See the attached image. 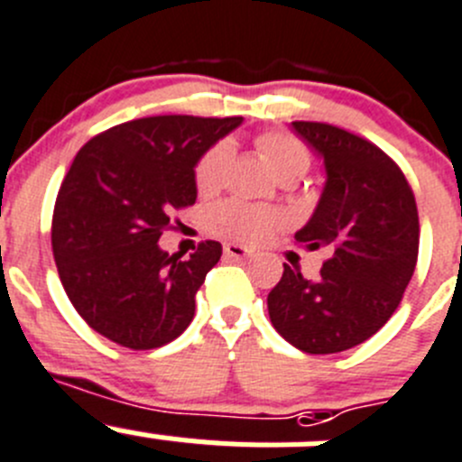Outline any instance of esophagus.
Returning a JSON list of instances; mask_svg holds the SVG:
<instances>
[{"mask_svg":"<svg viewBox=\"0 0 462 462\" xmlns=\"http://www.w3.org/2000/svg\"><path fill=\"white\" fill-rule=\"evenodd\" d=\"M223 253H226L227 257H235V259L253 257V250L245 248V245H241V244H226L223 245Z\"/></svg>","mask_w":462,"mask_h":462,"instance_id":"1","label":"esophagus"}]
</instances>
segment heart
<instances>
[{
  "label": "heart",
  "instance_id": "obj_1",
  "mask_svg": "<svg viewBox=\"0 0 462 462\" xmlns=\"http://www.w3.org/2000/svg\"><path fill=\"white\" fill-rule=\"evenodd\" d=\"M254 149L262 155L266 167L280 180H298L311 167V151L293 133L266 131L254 137ZM232 162L230 140L214 142L203 151L194 167V182L200 194H214L226 182ZM282 217L273 209L257 208V205L241 203V200H223L214 205L208 214V226L217 235L227 236L245 244L263 241L277 226Z\"/></svg>",
  "mask_w": 462,
  "mask_h": 462
}]
</instances>
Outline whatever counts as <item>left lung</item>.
Instances as JSON below:
<instances>
[{
	"label": "left lung",
	"mask_w": 462,
	"mask_h": 462,
	"mask_svg": "<svg viewBox=\"0 0 462 462\" xmlns=\"http://www.w3.org/2000/svg\"><path fill=\"white\" fill-rule=\"evenodd\" d=\"M325 160L327 185L295 241L329 248L320 275L284 263L268 316L307 355H336L377 334L413 277L420 218L413 189L391 155L365 137L322 122H293Z\"/></svg>",
	"instance_id": "obj_1"
}]
</instances>
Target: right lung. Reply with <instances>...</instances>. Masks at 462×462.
<instances>
[{
    "label": "right lung",
    "instance_id": "right-lung-1",
    "mask_svg": "<svg viewBox=\"0 0 462 462\" xmlns=\"http://www.w3.org/2000/svg\"><path fill=\"white\" fill-rule=\"evenodd\" d=\"M239 124L191 115L133 119L76 153L53 205V259L79 316L112 343L155 350L189 327L196 293L223 248L203 241L180 259L158 241L173 209L196 203V160Z\"/></svg>",
    "mask_w": 462,
    "mask_h": 462
}]
</instances>
